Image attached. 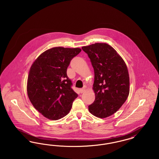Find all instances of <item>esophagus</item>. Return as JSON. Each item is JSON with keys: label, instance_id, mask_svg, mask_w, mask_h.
Here are the masks:
<instances>
[{"label": "esophagus", "instance_id": "1", "mask_svg": "<svg viewBox=\"0 0 159 159\" xmlns=\"http://www.w3.org/2000/svg\"><path fill=\"white\" fill-rule=\"evenodd\" d=\"M84 91H85V89H84V88L80 89V93H82Z\"/></svg>", "mask_w": 159, "mask_h": 159}]
</instances>
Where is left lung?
Instances as JSON below:
<instances>
[{
  "label": "left lung",
  "mask_w": 159,
  "mask_h": 159,
  "mask_svg": "<svg viewBox=\"0 0 159 159\" xmlns=\"http://www.w3.org/2000/svg\"><path fill=\"white\" fill-rule=\"evenodd\" d=\"M88 54L94 70V102L89 111L99 118L115 113L129 93V77L126 64L111 46L96 43L82 48Z\"/></svg>",
  "instance_id": "1"
}]
</instances>
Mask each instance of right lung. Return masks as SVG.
<instances>
[{
	"mask_svg": "<svg viewBox=\"0 0 159 159\" xmlns=\"http://www.w3.org/2000/svg\"><path fill=\"white\" fill-rule=\"evenodd\" d=\"M81 51L78 48H52L40 54L31 66L28 97L34 107L49 120H58L68 114L78 97L71 88L67 69Z\"/></svg>",
	"mask_w": 159,
	"mask_h": 159,
	"instance_id": "add662e5",
	"label": "right lung"
}]
</instances>
